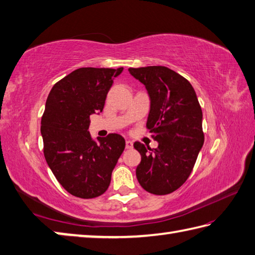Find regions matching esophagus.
I'll return each mask as SVG.
<instances>
[{"instance_id": "34e87169", "label": "esophagus", "mask_w": 255, "mask_h": 255, "mask_svg": "<svg viewBox=\"0 0 255 255\" xmlns=\"http://www.w3.org/2000/svg\"><path fill=\"white\" fill-rule=\"evenodd\" d=\"M132 141H130V140H126V148L127 149H131L132 148Z\"/></svg>"}]
</instances>
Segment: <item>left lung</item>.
<instances>
[{
  "label": "left lung",
  "instance_id": "1",
  "mask_svg": "<svg viewBox=\"0 0 255 255\" xmlns=\"http://www.w3.org/2000/svg\"><path fill=\"white\" fill-rule=\"evenodd\" d=\"M150 96L147 128L157 148L136 141L141 154L136 169L138 182L157 196L180 188L190 176L204 141L202 111L192 85L164 66L129 68Z\"/></svg>",
  "mask_w": 255,
  "mask_h": 255
}]
</instances>
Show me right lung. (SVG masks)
I'll list each match as a JSON object with an SVG mask.
<instances>
[{
    "label": "right lung",
    "instance_id": "add662e5",
    "mask_svg": "<svg viewBox=\"0 0 255 255\" xmlns=\"http://www.w3.org/2000/svg\"><path fill=\"white\" fill-rule=\"evenodd\" d=\"M123 67H82L54 85L41 122L43 151L55 178L68 193L82 199L102 196L125 149L118 133L93 139L92 114L103 112L114 78Z\"/></svg>",
    "mask_w": 255,
    "mask_h": 255
}]
</instances>
